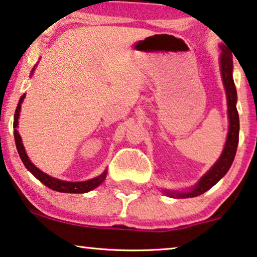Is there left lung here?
Returning a JSON list of instances; mask_svg holds the SVG:
<instances>
[{
    "label": "left lung",
    "instance_id": "left-lung-1",
    "mask_svg": "<svg viewBox=\"0 0 257 257\" xmlns=\"http://www.w3.org/2000/svg\"><path fill=\"white\" fill-rule=\"evenodd\" d=\"M226 44V43H224ZM224 44H220L221 49L220 55V70L222 83L226 90L227 106H228V120H229V127H228V135L222 153L216 163L209 168L206 174H203L201 179L196 184L186 191H170V189H163L167 196L177 199L194 198V196L201 195L208 191L221 180L233 164L236 149L238 144V132H240V119L236 108L237 93L233 79V57H231L230 49H228Z\"/></svg>",
    "mask_w": 257,
    "mask_h": 257
}]
</instances>
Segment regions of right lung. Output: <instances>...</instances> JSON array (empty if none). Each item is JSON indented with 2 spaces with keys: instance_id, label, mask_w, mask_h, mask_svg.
Listing matches in <instances>:
<instances>
[{
  "instance_id": "add662e5",
  "label": "right lung",
  "mask_w": 257,
  "mask_h": 257,
  "mask_svg": "<svg viewBox=\"0 0 257 257\" xmlns=\"http://www.w3.org/2000/svg\"><path fill=\"white\" fill-rule=\"evenodd\" d=\"M37 65V64H36ZM36 65L34 66L33 70L30 72V77L34 75L35 69H36ZM24 98H26V93L22 94V97L20 98L19 104H17L16 111H15V117H14V137H15V143H16V149L17 152H19L21 160L24 164V166L27 167V170L30 172L31 174L34 175L35 178L38 179L42 184L47 186L50 189H54V191L61 192V193H87L92 189L97 188L101 182L105 180L107 174V170H105L103 173L98 177L90 179V180L86 181H64V180H59V179H56L54 177H50L44 172H42L40 168H37L35 165L31 163V160L28 157V154L26 152V149H24L23 143H22V138H21L19 131H17V127H19V118H20V112H21V105H22Z\"/></svg>"
}]
</instances>
